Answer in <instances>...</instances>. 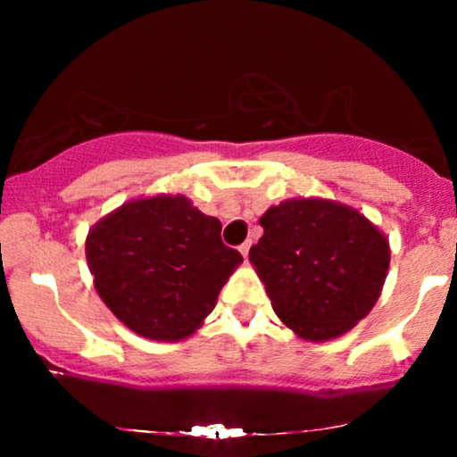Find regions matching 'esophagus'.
<instances>
[{
  "label": "esophagus",
  "mask_w": 457,
  "mask_h": 457,
  "mask_svg": "<svg viewBox=\"0 0 457 457\" xmlns=\"http://www.w3.org/2000/svg\"><path fill=\"white\" fill-rule=\"evenodd\" d=\"M249 246H251V243H243V245L238 246V251H240V253H243V258H245V260L249 258Z\"/></svg>",
  "instance_id": "obj_1"
}]
</instances>
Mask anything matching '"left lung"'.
<instances>
[{
  "mask_svg": "<svg viewBox=\"0 0 457 457\" xmlns=\"http://www.w3.org/2000/svg\"><path fill=\"white\" fill-rule=\"evenodd\" d=\"M251 246L277 316L301 339L348 333L378 301L389 270V240L354 208L330 199H286L262 214Z\"/></svg>",
  "mask_w": 457,
  "mask_h": 457,
  "instance_id": "left-lung-1",
  "label": "left lung"
}]
</instances>
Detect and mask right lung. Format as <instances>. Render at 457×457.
I'll return each instance as SVG.
<instances>
[{
    "mask_svg": "<svg viewBox=\"0 0 457 457\" xmlns=\"http://www.w3.org/2000/svg\"><path fill=\"white\" fill-rule=\"evenodd\" d=\"M98 296L130 330L180 342L202 327L243 255L223 245L221 221L185 195L133 199L86 238Z\"/></svg>",
    "mask_w": 457,
    "mask_h": 457,
    "instance_id": "obj_1",
    "label": "right lung"
}]
</instances>
